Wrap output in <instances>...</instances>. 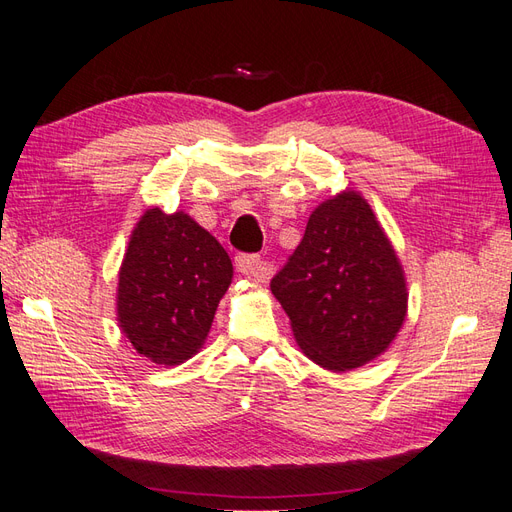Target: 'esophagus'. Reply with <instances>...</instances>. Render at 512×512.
Wrapping results in <instances>:
<instances>
[{
  "mask_svg": "<svg viewBox=\"0 0 512 512\" xmlns=\"http://www.w3.org/2000/svg\"><path fill=\"white\" fill-rule=\"evenodd\" d=\"M235 267L241 275L245 277H252L256 282H267L269 280V265L267 262H262L258 256L252 254H239L235 258Z\"/></svg>",
  "mask_w": 512,
  "mask_h": 512,
  "instance_id": "1",
  "label": "esophagus"
}]
</instances>
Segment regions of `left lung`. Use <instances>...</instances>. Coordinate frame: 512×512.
<instances>
[{"label":"left lung","instance_id":"left-lung-1","mask_svg":"<svg viewBox=\"0 0 512 512\" xmlns=\"http://www.w3.org/2000/svg\"><path fill=\"white\" fill-rule=\"evenodd\" d=\"M309 361L350 371L374 361L408 314V284L374 209L354 190L320 203L286 267L271 280Z\"/></svg>","mask_w":512,"mask_h":512}]
</instances>
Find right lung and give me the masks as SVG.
<instances>
[{
	"mask_svg": "<svg viewBox=\"0 0 512 512\" xmlns=\"http://www.w3.org/2000/svg\"><path fill=\"white\" fill-rule=\"evenodd\" d=\"M232 262L188 213L147 209L136 222L117 284V322L138 354L173 367L203 348Z\"/></svg>",
	"mask_w": 512,
	"mask_h": 512,
	"instance_id": "obj_1",
	"label": "right lung"
}]
</instances>
